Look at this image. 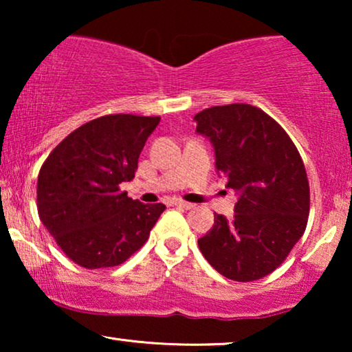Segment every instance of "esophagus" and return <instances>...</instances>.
Returning <instances> with one entry per match:
<instances>
[{
	"label": "esophagus",
	"instance_id": "34e87169",
	"mask_svg": "<svg viewBox=\"0 0 352 352\" xmlns=\"http://www.w3.org/2000/svg\"><path fill=\"white\" fill-rule=\"evenodd\" d=\"M176 206H181V208H186V210H190L194 208V204H189V201H182V200H175L173 201Z\"/></svg>",
	"mask_w": 352,
	"mask_h": 352
}]
</instances>
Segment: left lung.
I'll use <instances>...</instances> for the list:
<instances>
[{"label":"left lung","mask_w":352,"mask_h":352,"mask_svg":"<svg viewBox=\"0 0 352 352\" xmlns=\"http://www.w3.org/2000/svg\"><path fill=\"white\" fill-rule=\"evenodd\" d=\"M214 148V166L237 194L230 219L214 224L199 248L230 280H258L277 269L305 234L309 182L300 152L276 120L250 104L216 105L195 117Z\"/></svg>","instance_id":"obj_1"}]
</instances>
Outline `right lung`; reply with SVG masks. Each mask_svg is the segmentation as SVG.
<instances>
[{
  "instance_id": "right-lung-1",
  "label": "right lung",
  "mask_w": 352,
  "mask_h": 352,
  "mask_svg": "<svg viewBox=\"0 0 352 352\" xmlns=\"http://www.w3.org/2000/svg\"><path fill=\"white\" fill-rule=\"evenodd\" d=\"M160 117L105 115L70 133L38 175V214L72 261L113 267L146 243L165 210L120 189L134 177L138 158Z\"/></svg>"
}]
</instances>
